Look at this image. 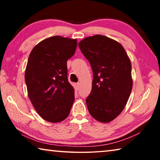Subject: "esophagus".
Masks as SVG:
<instances>
[{"label":"esophagus","mask_w":160,"mask_h":160,"mask_svg":"<svg viewBox=\"0 0 160 160\" xmlns=\"http://www.w3.org/2000/svg\"><path fill=\"white\" fill-rule=\"evenodd\" d=\"M75 90H79V88H80V83L78 82L75 85Z\"/></svg>","instance_id":"34e87169"}]
</instances>
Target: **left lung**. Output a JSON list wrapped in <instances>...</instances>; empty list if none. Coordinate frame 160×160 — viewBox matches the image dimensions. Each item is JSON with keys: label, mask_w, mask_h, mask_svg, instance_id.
<instances>
[{"label": "left lung", "mask_w": 160, "mask_h": 160, "mask_svg": "<svg viewBox=\"0 0 160 160\" xmlns=\"http://www.w3.org/2000/svg\"><path fill=\"white\" fill-rule=\"evenodd\" d=\"M78 46L93 71L88 111L97 121L109 123L122 112L131 94V60L120 43L103 35L86 37Z\"/></svg>", "instance_id": "left-lung-1"}]
</instances>
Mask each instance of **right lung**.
<instances>
[{"instance_id": "add662e5", "label": "right lung", "mask_w": 160, "mask_h": 160, "mask_svg": "<svg viewBox=\"0 0 160 160\" xmlns=\"http://www.w3.org/2000/svg\"><path fill=\"white\" fill-rule=\"evenodd\" d=\"M76 47V39L54 36L40 42L29 56L25 74L28 97L48 122L65 120L73 104L75 90L68 80L67 61Z\"/></svg>"}]
</instances>
